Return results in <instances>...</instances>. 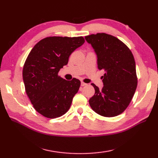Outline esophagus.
Instances as JSON below:
<instances>
[{
	"mask_svg": "<svg viewBox=\"0 0 158 158\" xmlns=\"http://www.w3.org/2000/svg\"><path fill=\"white\" fill-rule=\"evenodd\" d=\"M88 85V84H87V83H84V82H81V86H85V85Z\"/></svg>",
	"mask_w": 158,
	"mask_h": 158,
	"instance_id": "34e87169",
	"label": "esophagus"
}]
</instances>
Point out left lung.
I'll use <instances>...</instances> for the list:
<instances>
[{
  "mask_svg": "<svg viewBox=\"0 0 158 158\" xmlns=\"http://www.w3.org/2000/svg\"><path fill=\"white\" fill-rule=\"evenodd\" d=\"M97 55L102 76V89L92 83L95 94L89 100L93 110L110 117L122 113L132 100L137 87L136 64L130 49L119 39L106 33L85 36Z\"/></svg>",
  "mask_w": 158,
  "mask_h": 158,
  "instance_id": "1",
  "label": "left lung"
}]
</instances>
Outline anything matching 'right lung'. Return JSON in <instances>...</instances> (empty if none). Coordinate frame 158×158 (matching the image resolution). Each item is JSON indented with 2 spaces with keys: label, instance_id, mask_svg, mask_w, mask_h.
<instances>
[{
  "label": "right lung",
  "instance_id": "right-lung-1",
  "mask_svg": "<svg viewBox=\"0 0 158 158\" xmlns=\"http://www.w3.org/2000/svg\"><path fill=\"white\" fill-rule=\"evenodd\" d=\"M85 42L83 36H49L41 40L28 54L23 67L26 92L35 109L50 119L68 111L81 82L66 81L58 72L70 54Z\"/></svg>",
  "mask_w": 158,
  "mask_h": 158
}]
</instances>
